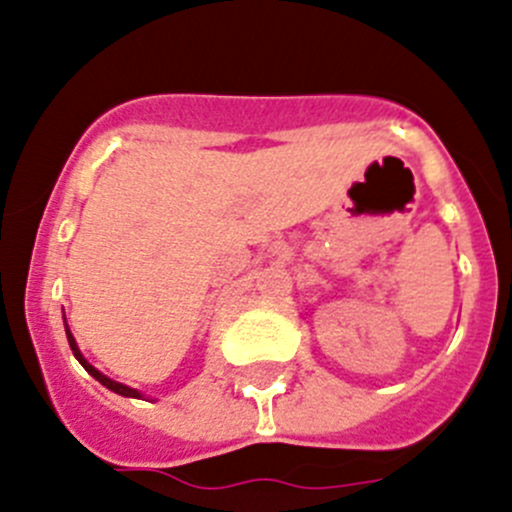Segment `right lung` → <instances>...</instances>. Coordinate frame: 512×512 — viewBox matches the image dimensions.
Returning <instances> with one entry per match:
<instances>
[{
    "label": "right lung",
    "instance_id": "add662e5",
    "mask_svg": "<svg viewBox=\"0 0 512 512\" xmlns=\"http://www.w3.org/2000/svg\"><path fill=\"white\" fill-rule=\"evenodd\" d=\"M64 328H67V338H69V346H72V353H74V356H77V361L82 363V366H84V371L89 373V376H94L96 381L101 383V386H106V388H109V391L119 393V396H126V398H141V393L136 391V388H129V386H124V383H116V381H111V378H106L104 373H99V371H96V368L91 366V363L86 361V358L82 356V351H79V346H77V341H74L72 331H69L67 321H64Z\"/></svg>",
    "mask_w": 512,
    "mask_h": 512
}]
</instances>
